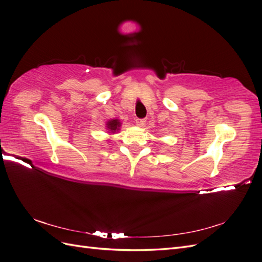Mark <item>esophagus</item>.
<instances>
[{"mask_svg": "<svg viewBox=\"0 0 262 262\" xmlns=\"http://www.w3.org/2000/svg\"><path fill=\"white\" fill-rule=\"evenodd\" d=\"M136 121H137V125H139V126H144L145 122H146L145 119H137Z\"/></svg>", "mask_w": 262, "mask_h": 262, "instance_id": "esophagus-1", "label": "esophagus"}]
</instances>
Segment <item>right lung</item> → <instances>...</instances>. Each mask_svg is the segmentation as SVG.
<instances>
[{
	"instance_id": "obj_1",
	"label": "right lung",
	"mask_w": 262,
	"mask_h": 262,
	"mask_svg": "<svg viewBox=\"0 0 262 262\" xmlns=\"http://www.w3.org/2000/svg\"><path fill=\"white\" fill-rule=\"evenodd\" d=\"M121 124L122 123L120 121V119H110V120L106 122V129L108 130V134L113 136V134L118 133L120 131ZM107 141H110V140H107Z\"/></svg>"
}]
</instances>
